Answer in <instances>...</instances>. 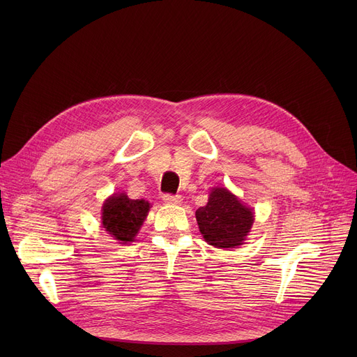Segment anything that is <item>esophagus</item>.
Segmentation results:
<instances>
[{
  "label": "esophagus",
  "instance_id": "obj_1",
  "mask_svg": "<svg viewBox=\"0 0 357 357\" xmlns=\"http://www.w3.org/2000/svg\"><path fill=\"white\" fill-rule=\"evenodd\" d=\"M163 201L166 204H171V205H178L182 202V197L181 195H172V194H165L163 195Z\"/></svg>",
  "mask_w": 357,
  "mask_h": 357
}]
</instances>
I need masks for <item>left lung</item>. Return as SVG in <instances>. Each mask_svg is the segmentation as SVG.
<instances>
[{
    "instance_id": "obj_1",
    "label": "left lung",
    "mask_w": 357,
    "mask_h": 357,
    "mask_svg": "<svg viewBox=\"0 0 357 357\" xmlns=\"http://www.w3.org/2000/svg\"><path fill=\"white\" fill-rule=\"evenodd\" d=\"M198 227L208 245L217 249H236L249 234L255 215L227 188H213L208 202L195 213Z\"/></svg>"
}]
</instances>
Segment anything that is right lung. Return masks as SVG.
Listing matches in <instances>:
<instances>
[{
  "label": "right lung",
  "instance_id": "obj_1",
  "mask_svg": "<svg viewBox=\"0 0 357 357\" xmlns=\"http://www.w3.org/2000/svg\"><path fill=\"white\" fill-rule=\"evenodd\" d=\"M150 204L130 199L124 192L112 194L102 205V227L120 243L133 241L147 217Z\"/></svg>",
  "mask_w": 357,
  "mask_h": 357
}]
</instances>
